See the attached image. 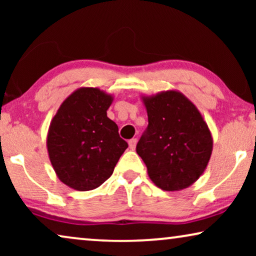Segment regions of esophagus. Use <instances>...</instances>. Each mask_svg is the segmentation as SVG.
<instances>
[{"mask_svg": "<svg viewBox=\"0 0 256 256\" xmlns=\"http://www.w3.org/2000/svg\"><path fill=\"white\" fill-rule=\"evenodd\" d=\"M129 148H130L132 150H134L136 148V143H138V140L136 138H132L129 140Z\"/></svg>", "mask_w": 256, "mask_h": 256, "instance_id": "34e87169", "label": "esophagus"}]
</instances>
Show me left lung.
I'll return each mask as SVG.
<instances>
[{
  "instance_id": "8db88e82",
  "label": "left lung",
  "mask_w": 256,
  "mask_h": 256,
  "mask_svg": "<svg viewBox=\"0 0 256 256\" xmlns=\"http://www.w3.org/2000/svg\"><path fill=\"white\" fill-rule=\"evenodd\" d=\"M148 128L136 146L152 183L166 191L186 188L204 174L213 138L200 112L183 93L142 96Z\"/></svg>"
}]
</instances>
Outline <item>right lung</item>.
<instances>
[{"label": "right lung", "instance_id": "obj_1", "mask_svg": "<svg viewBox=\"0 0 256 256\" xmlns=\"http://www.w3.org/2000/svg\"><path fill=\"white\" fill-rule=\"evenodd\" d=\"M113 96L80 87L62 101L46 136L48 158L59 180L78 191L99 188L113 174L127 142L107 116Z\"/></svg>", "mask_w": 256, "mask_h": 256}]
</instances>
